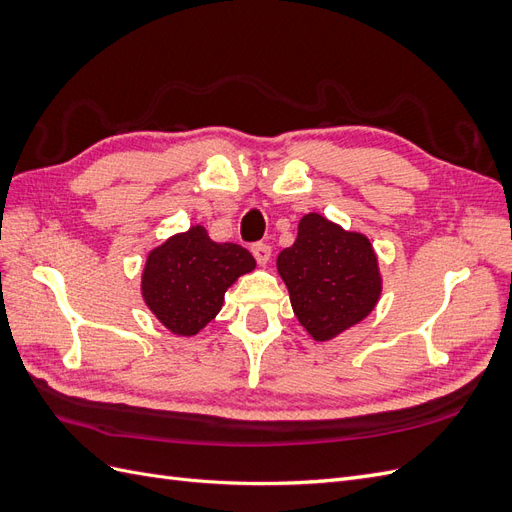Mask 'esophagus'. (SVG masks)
Wrapping results in <instances>:
<instances>
[{
  "label": "esophagus",
  "instance_id": "esophagus-1",
  "mask_svg": "<svg viewBox=\"0 0 512 512\" xmlns=\"http://www.w3.org/2000/svg\"><path fill=\"white\" fill-rule=\"evenodd\" d=\"M252 254H254L258 265L265 267L267 262L271 260V247L267 243H256V245H252Z\"/></svg>",
  "mask_w": 512,
  "mask_h": 512
}]
</instances>
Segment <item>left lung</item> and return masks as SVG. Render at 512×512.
Returning a JSON list of instances; mask_svg holds the SVG:
<instances>
[{
  "label": "left lung",
  "instance_id": "8db88e82",
  "mask_svg": "<svg viewBox=\"0 0 512 512\" xmlns=\"http://www.w3.org/2000/svg\"><path fill=\"white\" fill-rule=\"evenodd\" d=\"M292 312L314 342H331L363 322L380 301L378 256L363 232L305 213L299 235L277 256Z\"/></svg>",
  "mask_w": 512,
  "mask_h": 512
}]
</instances>
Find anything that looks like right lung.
<instances>
[{"instance_id":"right-lung-1","label":"right lung","mask_w":512,"mask_h":512,"mask_svg":"<svg viewBox=\"0 0 512 512\" xmlns=\"http://www.w3.org/2000/svg\"><path fill=\"white\" fill-rule=\"evenodd\" d=\"M254 269L256 260L245 247L213 241L196 224L147 254L141 294L170 333L192 337L220 314L226 290Z\"/></svg>"}]
</instances>
